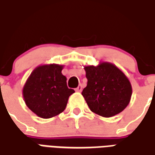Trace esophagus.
I'll use <instances>...</instances> for the list:
<instances>
[{"mask_svg": "<svg viewBox=\"0 0 155 155\" xmlns=\"http://www.w3.org/2000/svg\"><path fill=\"white\" fill-rule=\"evenodd\" d=\"M75 91H77V92H81V91H82V85L80 84V85L75 89Z\"/></svg>", "mask_w": 155, "mask_h": 155, "instance_id": "1", "label": "esophagus"}]
</instances>
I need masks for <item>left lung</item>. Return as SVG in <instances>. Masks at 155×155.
<instances>
[{
    "label": "left lung",
    "instance_id": "obj_1",
    "mask_svg": "<svg viewBox=\"0 0 155 155\" xmlns=\"http://www.w3.org/2000/svg\"><path fill=\"white\" fill-rule=\"evenodd\" d=\"M87 85L82 95L94 114L109 118L120 114L130 104L132 95L130 81L116 65L100 62L84 66Z\"/></svg>",
    "mask_w": 155,
    "mask_h": 155
}]
</instances>
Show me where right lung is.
I'll list each match as a JSON object with an SVG mask.
<instances>
[{"mask_svg":"<svg viewBox=\"0 0 155 155\" xmlns=\"http://www.w3.org/2000/svg\"><path fill=\"white\" fill-rule=\"evenodd\" d=\"M64 65L49 64L39 65L25 81L22 94L25 104L37 116L50 119L64 110L70 95L66 77L61 71Z\"/></svg>","mask_w":155,"mask_h":155,"instance_id":"obj_1","label":"right lung"}]
</instances>
